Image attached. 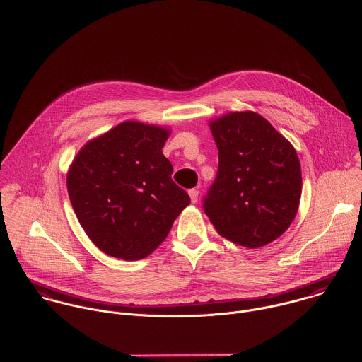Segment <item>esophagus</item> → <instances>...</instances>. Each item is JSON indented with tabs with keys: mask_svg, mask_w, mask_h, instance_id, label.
<instances>
[{
	"mask_svg": "<svg viewBox=\"0 0 362 362\" xmlns=\"http://www.w3.org/2000/svg\"><path fill=\"white\" fill-rule=\"evenodd\" d=\"M188 194H189V198H191V202H197V201H198V195H199V192H198V189H195V188H192V189H189V191H188Z\"/></svg>",
	"mask_w": 362,
	"mask_h": 362,
	"instance_id": "esophagus-1",
	"label": "esophagus"
}]
</instances>
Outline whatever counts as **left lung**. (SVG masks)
Masks as SVG:
<instances>
[{"label":"left lung","instance_id":"8db88e82","mask_svg":"<svg viewBox=\"0 0 362 362\" xmlns=\"http://www.w3.org/2000/svg\"><path fill=\"white\" fill-rule=\"evenodd\" d=\"M218 148V173L204 211L218 234L259 248L294 221L303 191L301 164L293 144L254 111L209 121Z\"/></svg>","mask_w":362,"mask_h":362}]
</instances>
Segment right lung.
<instances>
[{
    "label": "right lung",
    "mask_w": 362,
    "mask_h": 362,
    "mask_svg": "<svg viewBox=\"0 0 362 362\" xmlns=\"http://www.w3.org/2000/svg\"><path fill=\"white\" fill-rule=\"evenodd\" d=\"M170 134L165 127L124 121L88 141L69 165L71 205L107 255L125 261L150 255L189 204L163 154Z\"/></svg>",
    "instance_id": "add662e5"
}]
</instances>
